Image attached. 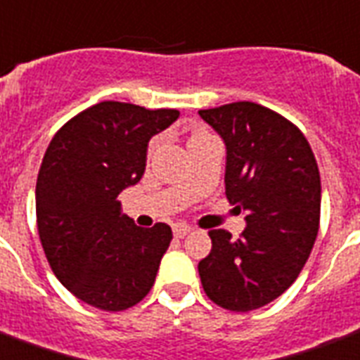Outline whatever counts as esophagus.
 <instances>
[{
    "label": "esophagus",
    "instance_id": "34e87169",
    "mask_svg": "<svg viewBox=\"0 0 360 360\" xmlns=\"http://www.w3.org/2000/svg\"><path fill=\"white\" fill-rule=\"evenodd\" d=\"M191 226H188V224H185V223H177L174 226V236L175 238H185L186 234H191Z\"/></svg>",
    "mask_w": 360,
    "mask_h": 360
}]
</instances>
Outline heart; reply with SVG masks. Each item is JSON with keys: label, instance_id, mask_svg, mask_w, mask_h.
<instances>
[{"label": "heart", "instance_id": "heart-1", "mask_svg": "<svg viewBox=\"0 0 360 360\" xmlns=\"http://www.w3.org/2000/svg\"><path fill=\"white\" fill-rule=\"evenodd\" d=\"M198 134H200V131H198ZM194 136H196V134H194Z\"/></svg>", "mask_w": 360, "mask_h": 360}]
</instances>
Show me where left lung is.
I'll list each match as a JSON object with an SVG mask.
<instances>
[{
  "label": "left lung",
  "mask_w": 360,
  "mask_h": 360,
  "mask_svg": "<svg viewBox=\"0 0 360 360\" xmlns=\"http://www.w3.org/2000/svg\"><path fill=\"white\" fill-rule=\"evenodd\" d=\"M226 145V198L245 213L238 240L211 230L200 260L205 295L230 311H251L295 283L317 238L321 177L308 139L290 120L253 101L202 109Z\"/></svg>",
  "instance_id": "1"
}]
</instances>
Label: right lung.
Returning a JSON list of instances; mask_svg holds the SVG:
<instances>
[{"mask_svg": "<svg viewBox=\"0 0 360 360\" xmlns=\"http://www.w3.org/2000/svg\"><path fill=\"white\" fill-rule=\"evenodd\" d=\"M177 117V109L100 101L68 120L43 156L35 186L41 245L60 283L94 308H131L155 283L172 229L136 226L120 213L119 194L141 179L149 139Z\"/></svg>", "mask_w": 360, "mask_h": 360, "instance_id": "add662e5", "label": "right lung"}]
</instances>
